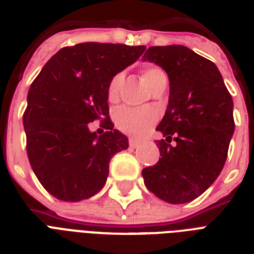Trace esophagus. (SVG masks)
<instances>
[{
	"mask_svg": "<svg viewBox=\"0 0 254 254\" xmlns=\"http://www.w3.org/2000/svg\"><path fill=\"white\" fill-rule=\"evenodd\" d=\"M129 145H130V147H138L139 145H141V141H138V139H134V138H130L129 139Z\"/></svg>",
	"mask_w": 254,
	"mask_h": 254,
	"instance_id": "1",
	"label": "esophagus"
}]
</instances>
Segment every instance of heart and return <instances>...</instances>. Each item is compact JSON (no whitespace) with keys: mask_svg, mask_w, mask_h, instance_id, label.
<instances>
[{"mask_svg":"<svg viewBox=\"0 0 254 254\" xmlns=\"http://www.w3.org/2000/svg\"><path fill=\"white\" fill-rule=\"evenodd\" d=\"M142 77L145 83L149 85V88L153 89L154 85L158 84V81L162 80L163 77H166V75L161 68L146 67L142 69ZM123 80V73H117L111 79L107 89V96L109 101L117 100ZM155 120H157V113L150 108H141V109L123 108L116 115V125L124 133L134 135V137H142L155 123Z\"/></svg>","mask_w":254,"mask_h":254,"instance_id":"b5f03b06","label":"heart"}]
</instances>
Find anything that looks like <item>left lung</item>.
Returning a JSON list of instances; mask_svg holds the SVG:
<instances>
[{"mask_svg": "<svg viewBox=\"0 0 254 254\" xmlns=\"http://www.w3.org/2000/svg\"><path fill=\"white\" fill-rule=\"evenodd\" d=\"M143 61L162 67L170 81L169 105L157 127L166 138L158 141L162 157L142 170L143 181L167 203H189L224 167L235 131L232 96L216 64L186 46H153Z\"/></svg>", "mask_w": 254, "mask_h": 254, "instance_id": "8db88e82", "label": "left lung"}]
</instances>
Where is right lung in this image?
I'll return each instance as SVG.
<instances>
[{
	"label": "right lung",
	"mask_w": 254,
	"mask_h": 254,
	"mask_svg": "<svg viewBox=\"0 0 254 254\" xmlns=\"http://www.w3.org/2000/svg\"><path fill=\"white\" fill-rule=\"evenodd\" d=\"M145 50L97 42L63 47L33 81L23 115L27 157L38 181L59 200L80 201L99 192L112 157L129 146L108 116L107 89ZM96 119L108 129L104 135L89 130Z\"/></svg>",
	"instance_id": "add662e5"
}]
</instances>
